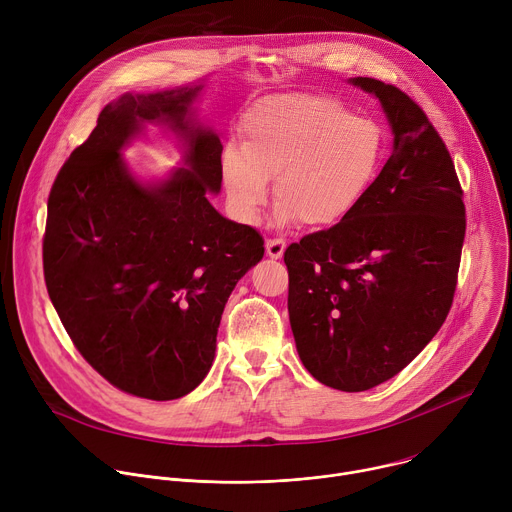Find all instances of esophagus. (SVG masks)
Masks as SVG:
<instances>
[{
  "mask_svg": "<svg viewBox=\"0 0 512 512\" xmlns=\"http://www.w3.org/2000/svg\"><path fill=\"white\" fill-rule=\"evenodd\" d=\"M265 251L271 259H279L285 251V241L281 237H273V239H267L265 243Z\"/></svg>",
  "mask_w": 512,
  "mask_h": 512,
  "instance_id": "obj_1",
  "label": "esophagus"
}]
</instances>
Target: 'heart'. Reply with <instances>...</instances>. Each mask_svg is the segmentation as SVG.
<instances>
[{
	"instance_id": "obj_1",
	"label": "heart",
	"mask_w": 512,
	"mask_h": 512,
	"mask_svg": "<svg viewBox=\"0 0 512 512\" xmlns=\"http://www.w3.org/2000/svg\"><path fill=\"white\" fill-rule=\"evenodd\" d=\"M387 135L328 95H279L255 103L243 119V143L221 154L227 200L243 223H255L269 196L277 223L334 227L364 200L381 174Z\"/></svg>"
}]
</instances>
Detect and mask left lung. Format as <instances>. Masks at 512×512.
Returning <instances> with one entry per match:
<instances>
[{
	"instance_id": "obj_1",
	"label": "left lung",
	"mask_w": 512,
	"mask_h": 512,
	"mask_svg": "<svg viewBox=\"0 0 512 512\" xmlns=\"http://www.w3.org/2000/svg\"><path fill=\"white\" fill-rule=\"evenodd\" d=\"M393 127V154L342 223L291 243L287 310L298 354L326 387L373 389L427 346L452 308L466 206L452 156L401 89L356 77Z\"/></svg>"
}]
</instances>
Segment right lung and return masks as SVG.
Wrapping results in <instances>:
<instances>
[{"mask_svg":"<svg viewBox=\"0 0 512 512\" xmlns=\"http://www.w3.org/2000/svg\"><path fill=\"white\" fill-rule=\"evenodd\" d=\"M202 85L123 95L107 105L60 168L42 241L44 281L72 344L127 395L170 401L196 389L237 281L261 261L263 237L218 214L223 143L184 121ZM148 120L189 133L190 169L137 185L118 150Z\"/></svg>","mask_w":512,"mask_h":512,"instance_id":"add662e5","label":"right lung"}]
</instances>
